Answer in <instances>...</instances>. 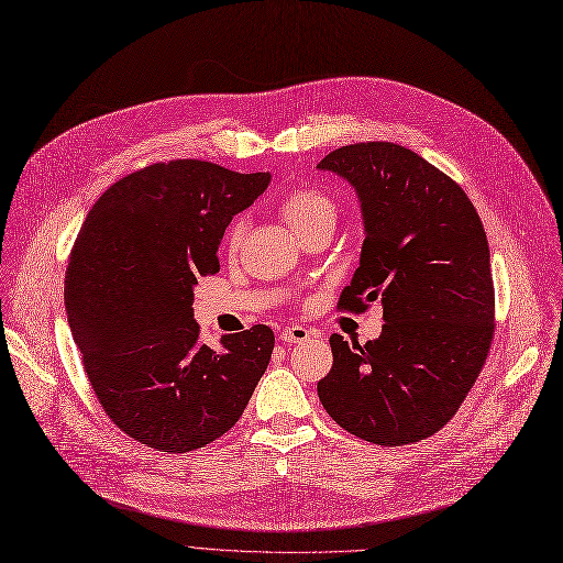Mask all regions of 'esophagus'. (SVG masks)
Masks as SVG:
<instances>
[{"instance_id":"obj_1","label":"esophagus","mask_w":563,"mask_h":563,"mask_svg":"<svg viewBox=\"0 0 563 563\" xmlns=\"http://www.w3.org/2000/svg\"><path fill=\"white\" fill-rule=\"evenodd\" d=\"M310 338V331L306 327H287L283 333H280V340L287 342V344H297V342H306Z\"/></svg>"}]
</instances>
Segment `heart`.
Instances as JSON below:
<instances>
[{"mask_svg": "<svg viewBox=\"0 0 563 563\" xmlns=\"http://www.w3.org/2000/svg\"><path fill=\"white\" fill-rule=\"evenodd\" d=\"M278 210L283 214V219L297 230L301 236L308 234L310 230L319 228V225H333L335 223V214L338 207L335 200L319 187H310V185H301V187H291L289 191L283 194V198L278 200ZM244 228L246 221L242 217H236L228 230H225V249L230 253H234L242 244L244 236Z\"/></svg>", "mask_w": 563, "mask_h": 563, "instance_id": "b5f03b06", "label": "heart"}]
</instances>
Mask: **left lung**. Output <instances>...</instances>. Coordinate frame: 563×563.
Wrapping results in <instances>:
<instances>
[{
    "mask_svg": "<svg viewBox=\"0 0 563 563\" xmlns=\"http://www.w3.org/2000/svg\"><path fill=\"white\" fill-rule=\"evenodd\" d=\"M353 185L365 219L361 266L340 312L383 303L367 344L331 335L321 406L349 433L399 448L445 427L488 358L495 287L482 219L467 194L390 141L342 145L319 162Z\"/></svg>",
    "mask_w": 563,
    "mask_h": 563,
    "instance_id": "8db88e82",
    "label": "left lung"
}]
</instances>
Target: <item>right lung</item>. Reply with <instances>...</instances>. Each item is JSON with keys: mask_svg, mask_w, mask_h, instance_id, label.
<instances>
[{"mask_svg": "<svg viewBox=\"0 0 563 563\" xmlns=\"http://www.w3.org/2000/svg\"><path fill=\"white\" fill-rule=\"evenodd\" d=\"M269 173L205 159L143 166L88 212L66 272V310L109 420L141 445L185 454L234 427L269 365L274 331L255 323L214 351L194 321V285Z\"/></svg>", "mask_w": 563, "mask_h": 563, "instance_id": "add662e5", "label": "right lung"}]
</instances>
